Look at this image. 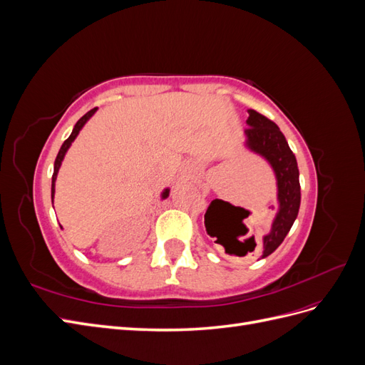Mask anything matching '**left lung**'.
Segmentation results:
<instances>
[{"label":"left lung","instance_id":"8db88e82","mask_svg":"<svg viewBox=\"0 0 365 365\" xmlns=\"http://www.w3.org/2000/svg\"><path fill=\"white\" fill-rule=\"evenodd\" d=\"M248 128L245 129L247 146L271 164L277 178V215L269 235L263 236L262 257H268L279 248L297 219L302 200L300 180H298L300 173H298L295 155L279 126L254 109H248Z\"/></svg>","mask_w":365,"mask_h":365}]
</instances>
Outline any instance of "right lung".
I'll use <instances>...</instances> for the list:
<instances>
[{
  "label": "right lung",
  "mask_w": 365,
  "mask_h": 365,
  "mask_svg": "<svg viewBox=\"0 0 365 365\" xmlns=\"http://www.w3.org/2000/svg\"><path fill=\"white\" fill-rule=\"evenodd\" d=\"M96 111H97V108L91 109V111H88L82 118H79V121H77V123L74 125V129H73V132H71V135L63 141V145H62L61 149H59L56 161H54V172H53V178H51V202H53V196H54V182H56V176H58V172H59V168H61V164H62V160H63V157H65V153H67L68 148L71 146V143L74 141V138L77 137V134H79L81 129L83 128V125L86 123L88 120L91 118V115H93ZM168 196H169V189H165V190L163 192L161 197H163V200H165V197H168Z\"/></svg>",
  "instance_id": "right-lung-1"
}]
</instances>
